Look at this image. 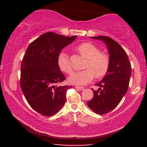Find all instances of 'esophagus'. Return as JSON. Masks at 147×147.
Listing matches in <instances>:
<instances>
[{"mask_svg": "<svg viewBox=\"0 0 147 147\" xmlns=\"http://www.w3.org/2000/svg\"><path fill=\"white\" fill-rule=\"evenodd\" d=\"M76 89L79 90H83L84 89V87H80V86H76Z\"/></svg>", "mask_w": 147, "mask_h": 147, "instance_id": "esophagus-1", "label": "esophagus"}]
</instances>
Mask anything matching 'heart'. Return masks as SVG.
I'll use <instances>...</instances> for the list:
<instances>
[{"mask_svg": "<svg viewBox=\"0 0 147 147\" xmlns=\"http://www.w3.org/2000/svg\"><path fill=\"white\" fill-rule=\"evenodd\" d=\"M82 57L87 59L85 68L81 71H75L68 78L69 83L76 85H86L96 78L103 77L107 73L109 67V57L105 53L100 52L99 48L90 43L80 44L77 48ZM57 64L60 69L66 74L72 71L68 55L65 52L59 53L57 58Z\"/></svg>", "mask_w": 147, "mask_h": 147, "instance_id": "1", "label": "heart"}]
</instances>
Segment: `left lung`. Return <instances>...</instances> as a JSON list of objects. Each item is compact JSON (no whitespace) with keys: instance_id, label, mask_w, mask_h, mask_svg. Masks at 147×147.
<instances>
[{"instance_id":"left-lung-1","label":"left lung","mask_w":147,"mask_h":147,"mask_svg":"<svg viewBox=\"0 0 147 147\" xmlns=\"http://www.w3.org/2000/svg\"><path fill=\"white\" fill-rule=\"evenodd\" d=\"M92 38L102 41L107 46L110 64L105 76L96 84L100 88L93 90L94 97L87 105L95 113L104 114L113 110L127 92L131 65L126 51L114 40L106 36Z\"/></svg>"}]
</instances>
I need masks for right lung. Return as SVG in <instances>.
<instances>
[{
  "mask_svg": "<svg viewBox=\"0 0 147 147\" xmlns=\"http://www.w3.org/2000/svg\"><path fill=\"white\" fill-rule=\"evenodd\" d=\"M77 36L65 37L48 32L27 47L21 66L20 85L30 106L43 116L55 114L63 107L67 90L72 86H58L65 80L57 64L62 49Z\"/></svg>",
  "mask_w": 147,
  "mask_h": 147,
  "instance_id": "right-lung-1",
  "label": "right lung"
}]
</instances>
